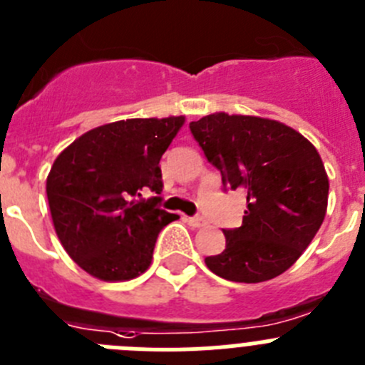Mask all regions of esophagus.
<instances>
[{
	"label": "esophagus",
	"mask_w": 365,
	"mask_h": 365,
	"mask_svg": "<svg viewBox=\"0 0 365 365\" xmlns=\"http://www.w3.org/2000/svg\"><path fill=\"white\" fill-rule=\"evenodd\" d=\"M186 222H188L192 228H200V226H205L206 220L200 219V217H188V219H186Z\"/></svg>",
	"instance_id": "obj_1"
}]
</instances>
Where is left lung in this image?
Returning a JSON list of instances; mask_svg holds the SVG:
<instances>
[{"label":"left lung","mask_w":365,"mask_h":365,"mask_svg":"<svg viewBox=\"0 0 365 365\" xmlns=\"http://www.w3.org/2000/svg\"><path fill=\"white\" fill-rule=\"evenodd\" d=\"M224 188L248 192L242 226L224 230L226 248L206 257L232 282L275 279L299 260L322 226L329 180L315 146L284 123L217 112L190 123Z\"/></svg>","instance_id":"1"}]
</instances>
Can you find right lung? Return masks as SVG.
<instances>
[{"instance_id": "right-lung-1", "label": "right lung", "mask_w": 365, "mask_h": 365, "mask_svg": "<svg viewBox=\"0 0 365 365\" xmlns=\"http://www.w3.org/2000/svg\"><path fill=\"white\" fill-rule=\"evenodd\" d=\"M185 117L123 119L83 133L53 160L46 197L70 259L106 282L139 277L152 264L157 235L179 219L157 208L159 160Z\"/></svg>"}]
</instances>
